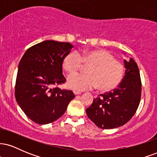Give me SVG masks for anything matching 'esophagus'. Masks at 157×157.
Wrapping results in <instances>:
<instances>
[{"label": "esophagus", "mask_w": 157, "mask_h": 157, "mask_svg": "<svg viewBox=\"0 0 157 157\" xmlns=\"http://www.w3.org/2000/svg\"><path fill=\"white\" fill-rule=\"evenodd\" d=\"M74 94H75V95H79V94H80V91H74Z\"/></svg>", "instance_id": "1"}]
</instances>
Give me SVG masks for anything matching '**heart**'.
I'll use <instances>...</instances> for the list:
<instances>
[{
	"label": "heart",
	"mask_w": 157,
	"mask_h": 157,
	"mask_svg": "<svg viewBox=\"0 0 157 157\" xmlns=\"http://www.w3.org/2000/svg\"><path fill=\"white\" fill-rule=\"evenodd\" d=\"M90 66L86 75H72L68 77L70 89L85 91L97 87L102 92L111 91L120 84L124 75V66L104 49L85 51L82 55L77 52L67 54L63 60V68L68 74H75L82 64Z\"/></svg>",
	"instance_id": "heart-1"
}]
</instances>
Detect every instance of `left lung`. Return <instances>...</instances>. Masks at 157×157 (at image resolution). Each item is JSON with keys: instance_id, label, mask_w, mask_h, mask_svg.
Returning <instances> with one entry per match:
<instances>
[{"instance_id": "obj_1", "label": "left lung", "mask_w": 157, "mask_h": 157, "mask_svg": "<svg viewBox=\"0 0 157 157\" xmlns=\"http://www.w3.org/2000/svg\"><path fill=\"white\" fill-rule=\"evenodd\" d=\"M124 65L125 76L118 87L98 95L86 109L89 118L100 128L113 129L125 125L134 116L140 104L142 84L137 64L130 58L124 60Z\"/></svg>"}]
</instances>
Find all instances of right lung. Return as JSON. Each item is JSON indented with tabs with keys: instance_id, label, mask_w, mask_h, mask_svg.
Returning a JSON list of instances; mask_svg holds the SVG:
<instances>
[{
	"instance_id": "add662e5",
	"label": "right lung",
	"mask_w": 157,
	"mask_h": 157,
	"mask_svg": "<svg viewBox=\"0 0 157 157\" xmlns=\"http://www.w3.org/2000/svg\"><path fill=\"white\" fill-rule=\"evenodd\" d=\"M73 47L69 43L47 40L28 48L20 61L15 98L25 114L36 123L55 122L75 98L72 91L52 88L66 81L63 60Z\"/></svg>"
}]
</instances>
